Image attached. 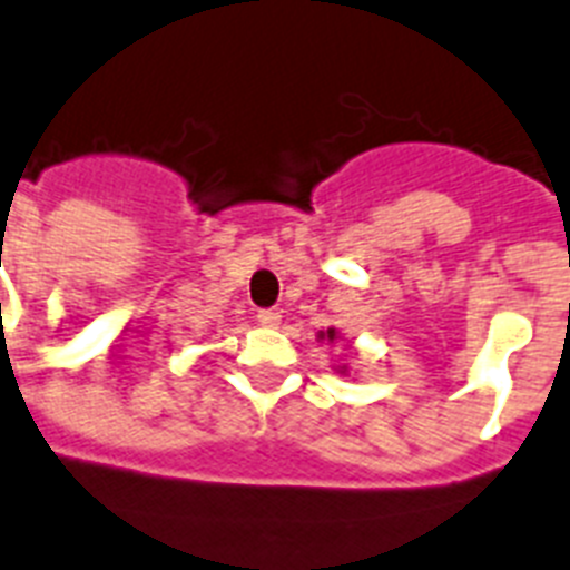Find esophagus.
<instances>
[{
    "label": "esophagus",
    "mask_w": 570,
    "mask_h": 570,
    "mask_svg": "<svg viewBox=\"0 0 570 570\" xmlns=\"http://www.w3.org/2000/svg\"><path fill=\"white\" fill-rule=\"evenodd\" d=\"M257 324L261 326H278L281 324V313L278 309H257Z\"/></svg>",
    "instance_id": "obj_1"
}]
</instances>
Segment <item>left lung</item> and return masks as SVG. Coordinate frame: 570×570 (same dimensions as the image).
Masks as SVG:
<instances>
[{"instance_id": "left-lung-1", "label": "left lung", "mask_w": 570, "mask_h": 570, "mask_svg": "<svg viewBox=\"0 0 570 570\" xmlns=\"http://www.w3.org/2000/svg\"><path fill=\"white\" fill-rule=\"evenodd\" d=\"M326 338L333 341V338H335V330H326Z\"/></svg>"}]
</instances>
